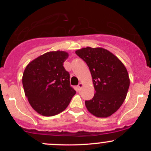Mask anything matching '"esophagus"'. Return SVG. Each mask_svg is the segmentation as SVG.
<instances>
[{
  "label": "esophagus",
  "mask_w": 151,
  "mask_h": 151,
  "mask_svg": "<svg viewBox=\"0 0 151 151\" xmlns=\"http://www.w3.org/2000/svg\"><path fill=\"white\" fill-rule=\"evenodd\" d=\"M82 87H83V84H82V83H79V84H78V86H77L78 89L81 90V89H82Z\"/></svg>",
  "instance_id": "1"
}]
</instances>
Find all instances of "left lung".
I'll list each match as a JSON object with an SVG mask.
<instances>
[{
    "instance_id": "1",
    "label": "left lung",
    "mask_w": 151,
    "mask_h": 151,
    "mask_svg": "<svg viewBox=\"0 0 151 151\" xmlns=\"http://www.w3.org/2000/svg\"><path fill=\"white\" fill-rule=\"evenodd\" d=\"M75 52L89 67L96 91L91 100L85 101L86 109L96 117L110 116L124 103L129 90L130 79L125 66L101 47H87Z\"/></svg>"
}]
</instances>
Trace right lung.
<instances>
[{
  "mask_svg": "<svg viewBox=\"0 0 151 151\" xmlns=\"http://www.w3.org/2000/svg\"><path fill=\"white\" fill-rule=\"evenodd\" d=\"M64 51L40 55L26 67L22 85L26 97L35 111L45 116L63 111L76 91L70 86V75L63 67L68 58Z\"/></svg>",
  "mask_w": 151,
  "mask_h": 151,
  "instance_id": "add662e5",
  "label": "right lung"
}]
</instances>
